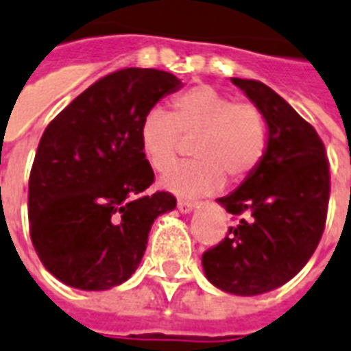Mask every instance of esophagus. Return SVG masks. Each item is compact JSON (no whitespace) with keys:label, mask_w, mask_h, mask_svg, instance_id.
I'll return each mask as SVG.
<instances>
[{"label":"esophagus","mask_w":351,"mask_h":351,"mask_svg":"<svg viewBox=\"0 0 351 351\" xmlns=\"http://www.w3.org/2000/svg\"><path fill=\"white\" fill-rule=\"evenodd\" d=\"M195 201H190V199H178V208L181 213H190L192 208H195Z\"/></svg>","instance_id":"obj_1"}]
</instances>
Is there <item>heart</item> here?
I'll use <instances>...</instances> for the list:
<instances>
[{
    "mask_svg": "<svg viewBox=\"0 0 351 351\" xmlns=\"http://www.w3.org/2000/svg\"><path fill=\"white\" fill-rule=\"evenodd\" d=\"M194 143V161L179 165L162 178V186L181 195L218 190L225 178L241 183L267 154L271 128L267 115L252 100H234L229 93L195 84L170 100V113L148 111L138 126V145L156 172H167L183 148Z\"/></svg>",
    "mask_w": 351,
    "mask_h": 351,
    "instance_id": "b5f03b06",
    "label": "heart"
}]
</instances>
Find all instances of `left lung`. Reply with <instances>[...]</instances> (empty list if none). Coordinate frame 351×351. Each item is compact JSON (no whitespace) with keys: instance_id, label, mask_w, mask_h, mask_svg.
Here are the masks:
<instances>
[{"instance_id":"8db88e82","label":"left lung","mask_w":351,"mask_h":351,"mask_svg":"<svg viewBox=\"0 0 351 351\" xmlns=\"http://www.w3.org/2000/svg\"><path fill=\"white\" fill-rule=\"evenodd\" d=\"M271 128L262 165L219 197L238 218L229 234L203 252L214 286L251 297L284 286L308 263L326 227L330 162L319 133L278 93L258 80L232 78Z\"/></svg>"}]
</instances>
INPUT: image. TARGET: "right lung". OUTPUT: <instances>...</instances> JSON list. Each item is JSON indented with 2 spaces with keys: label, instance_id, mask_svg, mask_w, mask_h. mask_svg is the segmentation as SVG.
Segmentation results:
<instances>
[{
  "label": "right lung",
  "instance_id": "obj_1",
  "mask_svg": "<svg viewBox=\"0 0 351 351\" xmlns=\"http://www.w3.org/2000/svg\"><path fill=\"white\" fill-rule=\"evenodd\" d=\"M181 88L172 73L106 75L45 128L29 176V232L49 273L84 291L126 282L143 260L170 192L148 194L154 170L138 145L143 117Z\"/></svg>",
  "mask_w": 351,
  "mask_h": 351
}]
</instances>
